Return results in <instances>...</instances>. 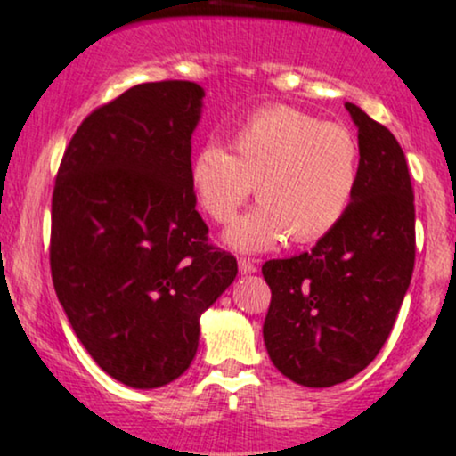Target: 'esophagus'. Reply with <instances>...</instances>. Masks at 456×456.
Masks as SVG:
<instances>
[{
    "label": "esophagus",
    "mask_w": 456,
    "mask_h": 456,
    "mask_svg": "<svg viewBox=\"0 0 456 456\" xmlns=\"http://www.w3.org/2000/svg\"><path fill=\"white\" fill-rule=\"evenodd\" d=\"M239 271H241L243 275L256 273V271H258V265H256V260L252 258H239Z\"/></svg>",
    "instance_id": "34e87169"
}]
</instances>
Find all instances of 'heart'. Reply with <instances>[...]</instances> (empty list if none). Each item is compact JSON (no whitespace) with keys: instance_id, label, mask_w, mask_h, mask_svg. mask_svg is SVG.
I'll return each mask as SVG.
<instances>
[{"instance_id":"b5f03b06","label":"heart","mask_w":456,"mask_h":456,"mask_svg":"<svg viewBox=\"0 0 456 456\" xmlns=\"http://www.w3.org/2000/svg\"><path fill=\"white\" fill-rule=\"evenodd\" d=\"M191 187L217 224L237 215L256 187L260 204L226 230V243L263 252L286 237L323 239L349 211L360 181V146L340 125L286 105L248 116L230 137V152L207 144L191 161Z\"/></svg>"}]
</instances>
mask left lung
<instances>
[{
    "mask_svg": "<svg viewBox=\"0 0 456 456\" xmlns=\"http://www.w3.org/2000/svg\"><path fill=\"white\" fill-rule=\"evenodd\" d=\"M345 107L360 144V181L349 211L312 252L263 265L271 289L265 346L273 366L305 387H331L375 360L416 260L405 152L366 111Z\"/></svg>",
    "mask_w": 456,
    "mask_h": 456,
    "instance_id": "8db88e82",
    "label": "left lung"
}]
</instances>
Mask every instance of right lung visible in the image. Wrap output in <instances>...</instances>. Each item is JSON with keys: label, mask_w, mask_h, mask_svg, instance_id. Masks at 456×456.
Listing matches in <instances>:
<instances>
[{"label": "right lung", "mask_w": 456, "mask_h": 456, "mask_svg": "<svg viewBox=\"0 0 456 456\" xmlns=\"http://www.w3.org/2000/svg\"><path fill=\"white\" fill-rule=\"evenodd\" d=\"M202 99L193 81L133 86L81 122L55 178V293L92 360L137 390L187 370L202 312L237 278L189 178Z\"/></svg>", "instance_id": "obj_1"}]
</instances>
